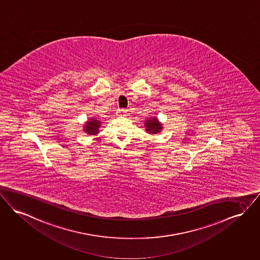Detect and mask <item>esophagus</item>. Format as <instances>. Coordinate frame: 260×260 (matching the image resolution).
Returning a JSON list of instances; mask_svg holds the SVG:
<instances>
[{
    "instance_id": "34e87169",
    "label": "esophagus",
    "mask_w": 260,
    "mask_h": 260,
    "mask_svg": "<svg viewBox=\"0 0 260 260\" xmlns=\"http://www.w3.org/2000/svg\"><path fill=\"white\" fill-rule=\"evenodd\" d=\"M117 116H119V117H125L126 115H127V111L126 110H124V109H119V110H117Z\"/></svg>"
}]
</instances>
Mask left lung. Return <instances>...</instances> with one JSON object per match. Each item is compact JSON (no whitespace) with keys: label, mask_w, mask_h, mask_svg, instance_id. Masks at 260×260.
I'll list each match as a JSON object with an SVG mask.
<instances>
[{"label":"left lung","mask_w":260,"mask_h":260,"mask_svg":"<svg viewBox=\"0 0 260 260\" xmlns=\"http://www.w3.org/2000/svg\"><path fill=\"white\" fill-rule=\"evenodd\" d=\"M144 127H145V132L149 135H157L160 134L163 129V124L162 122L159 121V119L154 116L151 118H147L144 121Z\"/></svg>","instance_id":"obj_1"}]
</instances>
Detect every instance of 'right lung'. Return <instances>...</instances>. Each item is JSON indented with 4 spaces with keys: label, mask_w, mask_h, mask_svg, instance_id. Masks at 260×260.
Returning a JSON list of instances; mask_svg holds the SVG:
<instances>
[{
    "label": "right lung",
    "mask_w": 260,
    "mask_h": 260,
    "mask_svg": "<svg viewBox=\"0 0 260 260\" xmlns=\"http://www.w3.org/2000/svg\"><path fill=\"white\" fill-rule=\"evenodd\" d=\"M102 122L97 118L93 117L88 119L83 124V132L88 136H96L99 134V128L101 127Z\"/></svg>",
    "instance_id": "obj_1"
}]
</instances>
